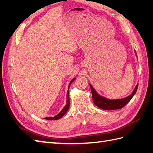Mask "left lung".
<instances>
[{
  "label": "left lung",
  "mask_w": 153,
  "mask_h": 153,
  "mask_svg": "<svg viewBox=\"0 0 153 153\" xmlns=\"http://www.w3.org/2000/svg\"><path fill=\"white\" fill-rule=\"evenodd\" d=\"M89 85H90V88L92 93L93 100H94L95 105L102 110H117L123 108L131 100L133 96L135 95L137 89V87H138V84L136 85L132 93L130 95L126 97L125 98L118 99H110L106 98L103 96L100 95L91 84H89Z\"/></svg>",
  "instance_id": "obj_1"
}]
</instances>
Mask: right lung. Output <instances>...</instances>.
Returning <instances> with one entry per match:
<instances>
[{
    "label": "right lung",
    "instance_id": "1",
    "mask_svg": "<svg viewBox=\"0 0 153 153\" xmlns=\"http://www.w3.org/2000/svg\"><path fill=\"white\" fill-rule=\"evenodd\" d=\"M75 80V78H74L71 80L70 83L69 84V89H68V93H67V104L65 105V106H64V108H63L60 112H59L58 114H57L56 115H55L54 117H46L45 119L47 120H59V119H60L61 117H62L64 115L66 114L67 111H68L69 110V105H70V102H69V86L71 84V83L73 82Z\"/></svg>",
    "mask_w": 153,
    "mask_h": 153
}]
</instances>
